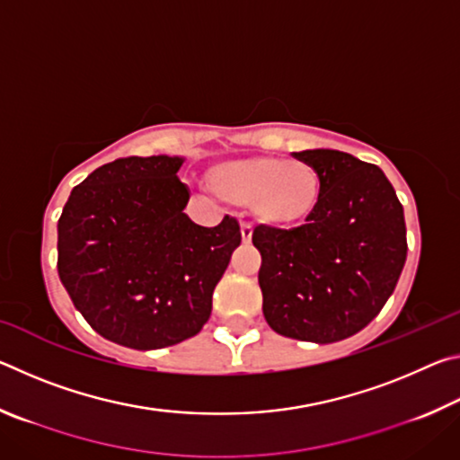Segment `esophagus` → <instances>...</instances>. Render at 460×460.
Listing matches in <instances>:
<instances>
[{
	"label": "esophagus",
	"instance_id": "34e87169",
	"mask_svg": "<svg viewBox=\"0 0 460 460\" xmlns=\"http://www.w3.org/2000/svg\"><path fill=\"white\" fill-rule=\"evenodd\" d=\"M253 235V227L252 223H241V239H243V243H249Z\"/></svg>",
	"mask_w": 460,
	"mask_h": 460
}]
</instances>
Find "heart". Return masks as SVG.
<instances>
[{"instance_id":"obj_1","label":"heart","mask_w":460,"mask_h":460,"mask_svg":"<svg viewBox=\"0 0 460 460\" xmlns=\"http://www.w3.org/2000/svg\"><path fill=\"white\" fill-rule=\"evenodd\" d=\"M208 189L231 205L249 207L261 223L288 227L308 219L323 194V176L306 160L249 155L213 166Z\"/></svg>"}]
</instances>
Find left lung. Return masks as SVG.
I'll return each mask as SVG.
<instances>
[{
  "label": "left lung",
  "mask_w": 460,
  "mask_h": 460,
  "mask_svg": "<svg viewBox=\"0 0 460 460\" xmlns=\"http://www.w3.org/2000/svg\"><path fill=\"white\" fill-rule=\"evenodd\" d=\"M294 155L318 168L323 194L300 227L253 229L263 316L278 334L326 345L384 308L406 263V221L379 166L339 150Z\"/></svg>",
  "instance_id": "obj_1"
}]
</instances>
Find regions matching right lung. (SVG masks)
<instances>
[{
	"label": "right lung",
	"instance_id": "obj_1",
	"mask_svg": "<svg viewBox=\"0 0 460 460\" xmlns=\"http://www.w3.org/2000/svg\"><path fill=\"white\" fill-rule=\"evenodd\" d=\"M181 155H129L75 186L58 219V276L93 331L150 351L200 332L241 243L233 217L200 227Z\"/></svg>",
	"mask_w": 460,
	"mask_h": 460
}]
</instances>
